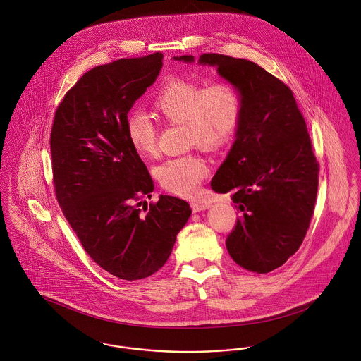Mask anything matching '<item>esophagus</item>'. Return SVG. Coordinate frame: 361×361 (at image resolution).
Returning a JSON list of instances; mask_svg holds the SVG:
<instances>
[{
    "instance_id": "obj_1",
    "label": "esophagus",
    "mask_w": 361,
    "mask_h": 361,
    "mask_svg": "<svg viewBox=\"0 0 361 361\" xmlns=\"http://www.w3.org/2000/svg\"><path fill=\"white\" fill-rule=\"evenodd\" d=\"M190 207H192V211H193V212H200V211L207 209L208 204L204 203V202H193V203L190 204Z\"/></svg>"
}]
</instances>
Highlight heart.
<instances>
[{
	"label": "heart",
	"mask_w": 361,
	"mask_h": 361,
	"mask_svg": "<svg viewBox=\"0 0 361 361\" xmlns=\"http://www.w3.org/2000/svg\"><path fill=\"white\" fill-rule=\"evenodd\" d=\"M158 112L168 121L187 124L189 140L208 150H219L235 137L243 116V96L230 81H204L173 77L154 100ZM126 135L143 158L157 152V124L143 111H133L126 119ZM209 173L202 155L171 158L157 168L161 187L174 195L192 197Z\"/></svg>",
	"instance_id": "b5f03b06"
}]
</instances>
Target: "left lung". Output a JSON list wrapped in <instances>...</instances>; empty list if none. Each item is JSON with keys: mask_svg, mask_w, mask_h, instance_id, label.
Instances as JSON below:
<instances>
[{"mask_svg": "<svg viewBox=\"0 0 361 361\" xmlns=\"http://www.w3.org/2000/svg\"><path fill=\"white\" fill-rule=\"evenodd\" d=\"M195 62L193 55L174 56ZM200 65L216 66L243 96L235 142L211 181L231 192L242 212L226 240L231 258L247 271L281 267L309 230L318 190L319 164L292 90L257 63L222 54H203Z\"/></svg>", "mask_w": 361, "mask_h": 361, "instance_id": "left-lung-1", "label": "left lung"}]
</instances>
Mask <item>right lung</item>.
<instances>
[{
    "instance_id": "obj_1",
    "label": "right lung",
    "mask_w": 361,
    "mask_h": 361,
    "mask_svg": "<svg viewBox=\"0 0 361 361\" xmlns=\"http://www.w3.org/2000/svg\"><path fill=\"white\" fill-rule=\"evenodd\" d=\"M162 58L154 52L89 70L65 94L52 123L56 200L86 253L123 280L161 269L192 212L173 196L161 195L149 207L142 202L154 184L126 135L127 114L154 84Z\"/></svg>"
}]
</instances>
